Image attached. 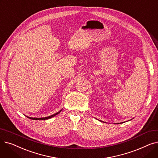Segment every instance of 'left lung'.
I'll list each match as a JSON object with an SVG mask.
<instances>
[{
	"label": "left lung",
	"instance_id": "8db88e82",
	"mask_svg": "<svg viewBox=\"0 0 158 158\" xmlns=\"http://www.w3.org/2000/svg\"><path fill=\"white\" fill-rule=\"evenodd\" d=\"M101 122H102V121H101ZM104 123H106V122H104ZM123 123V122H121V123ZM116 124H117V123H116Z\"/></svg>",
	"mask_w": 158,
	"mask_h": 158
}]
</instances>
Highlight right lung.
<instances>
[{"label":"right lung","mask_w":158,"mask_h":158,"mask_svg":"<svg viewBox=\"0 0 158 158\" xmlns=\"http://www.w3.org/2000/svg\"><path fill=\"white\" fill-rule=\"evenodd\" d=\"M61 111H62V110H60V111L57 112L56 113H55V114H52V115H51V116H48V117H43V118H32V117H27V116H26V117H27V118H30V119H32V120H44L50 119V118H52V117H55L56 115H57V114H59V113H60Z\"/></svg>","instance_id":"right-lung-1"}]
</instances>
